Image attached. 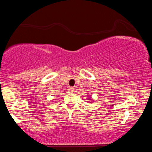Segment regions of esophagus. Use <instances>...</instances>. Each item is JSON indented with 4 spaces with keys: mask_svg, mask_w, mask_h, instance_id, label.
Here are the masks:
<instances>
[{
    "mask_svg": "<svg viewBox=\"0 0 152 152\" xmlns=\"http://www.w3.org/2000/svg\"><path fill=\"white\" fill-rule=\"evenodd\" d=\"M74 91V88H72V87H70V88H68V92H70V93H72Z\"/></svg>",
    "mask_w": 152,
    "mask_h": 152,
    "instance_id": "1",
    "label": "esophagus"
}]
</instances>
